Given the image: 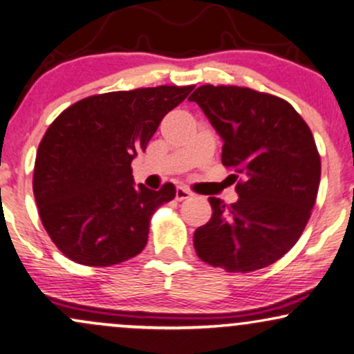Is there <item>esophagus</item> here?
<instances>
[{
    "mask_svg": "<svg viewBox=\"0 0 354 354\" xmlns=\"http://www.w3.org/2000/svg\"><path fill=\"white\" fill-rule=\"evenodd\" d=\"M191 196H192V192L189 189H186V187H176V201L189 199Z\"/></svg>",
    "mask_w": 354,
    "mask_h": 354,
    "instance_id": "1",
    "label": "esophagus"
}]
</instances>
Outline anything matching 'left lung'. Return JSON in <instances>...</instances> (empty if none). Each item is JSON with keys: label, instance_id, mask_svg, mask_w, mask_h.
<instances>
[{"label": "left lung", "instance_id": "1", "mask_svg": "<svg viewBox=\"0 0 354 354\" xmlns=\"http://www.w3.org/2000/svg\"><path fill=\"white\" fill-rule=\"evenodd\" d=\"M189 101L222 137V165L243 176L239 201L209 198L212 217L194 232L198 257L229 272L266 268L301 239L320 183L310 129L281 97L241 86L204 84Z\"/></svg>", "mask_w": 354, "mask_h": 354}]
</instances>
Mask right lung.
<instances>
[{"mask_svg":"<svg viewBox=\"0 0 354 354\" xmlns=\"http://www.w3.org/2000/svg\"><path fill=\"white\" fill-rule=\"evenodd\" d=\"M192 88L89 96L50 124L35 155L32 189L44 229L66 258L113 266L145 248L151 216L176 187L136 186L131 163Z\"/></svg>","mask_w":354,"mask_h":354,"instance_id":"obj_1","label":"right lung"}]
</instances>
